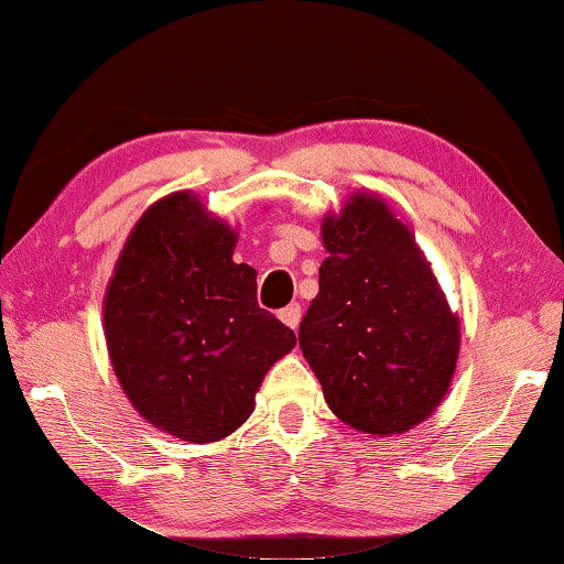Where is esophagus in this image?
Returning <instances> with one entry per match:
<instances>
[{
	"mask_svg": "<svg viewBox=\"0 0 564 564\" xmlns=\"http://www.w3.org/2000/svg\"><path fill=\"white\" fill-rule=\"evenodd\" d=\"M280 319L288 324L290 329H297L300 327V319H302V307L297 302L294 304H288V307L280 310Z\"/></svg>",
	"mask_w": 564,
	"mask_h": 564,
	"instance_id": "1",
	"label": "esophagus"
}]
</instances>
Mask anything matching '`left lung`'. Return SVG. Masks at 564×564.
<instances>
[{
    "label": "left lung",
    "instance_id": "1",
    "mask_svg": "<svg viewBox=\"0 0 564 564\" xmlns=\"http://www.w3.org/2000/svg\"><path fill=\"white\" fill-rule=\"evenodd\" d=\"M329 257L300 324L304 359L347 426L393 436L426 421L456 371L460 327L416 237L373 193L322 223Z\"/></svg>",
    "mask_w": 564,
    "mask_h": 564
}]
</instances>
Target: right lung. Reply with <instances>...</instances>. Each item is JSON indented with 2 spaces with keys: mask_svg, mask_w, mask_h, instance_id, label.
Wrapping results in <instances>:
<instances>
[{
  "mask_svg": "<svg viewBox=\"0 0 564 564\" xmlns=\"http://www.w3.org/2000/svg\"><path fill=\"white\" fill-rule=\"evenodd\" d=\"M237 235L193 193L148 207L104 300L113 371L133 409L171 436L213 443L254 411V393L294 349L257 304V272L232 262Z\"/></svg>",
  "mask_w": 564,
  "mask_h": 564,
  "instance_id": "1",
  "label": "right lung"
}]
</instances>
